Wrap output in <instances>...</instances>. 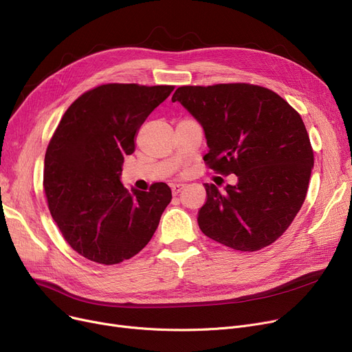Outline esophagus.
<instances>
[{"label":"esophagus","mask_w":352,"mask_h":352,"mask_svg":"<svg viewBox=\"0 0 352 352\" xmlns=\"http://www.w3.org/2000/svg\"><path fill=\"white\" fill-rule=\"evenodd\" d=\"M182 188H184V184H181V182L171 184V190H173V194H174V195H177Z\"/></svg>","instance_id":"esophagus-1"}]
</instances>
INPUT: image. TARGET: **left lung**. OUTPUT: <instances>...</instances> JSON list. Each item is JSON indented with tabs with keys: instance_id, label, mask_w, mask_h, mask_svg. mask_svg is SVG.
Listing matches in <instances>:
<instances>
[{
	"instance_id": "1",
	"label": "left lung",
	"mask_w": 352,
	"mask_h": 352,
	"mask_svg": "<svg viewBox=\"0 0 352 352\" xmlns=\"http://www.w3.org/2000/svg\"><path fill=\"white\" fill-rule=\"evenodd\" d=\"M175 101L204 128L208 168L238 177L224 191L204 184L201 231L238 251L272 244L308 191L314 153L301 116L274 91L244 82L179 87Z\"/></svg>"
}]
</instances>
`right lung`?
Returning a JSON list of instances; mask_svg holds the SVG:
<instances>
[{
	"mask_svg": "<svg viewBox=\"0 0 352 352\" xmlns=\"http://www.w3.org/2000/svg\"><path fill=\"white\" fill-rule=\"evenodd\" d=\"M174 85L104 84L74 101L48 144L44 191L50 212L74 251L98 264H120L153 238L171 188L129 192L121 184L125 155L146 117Z\"/></svg>",
	"mask_w": 352,
	"mask_h": 352,
	"instance_id": "obj_1",
	"label": "right lung"
}]
</instances>
